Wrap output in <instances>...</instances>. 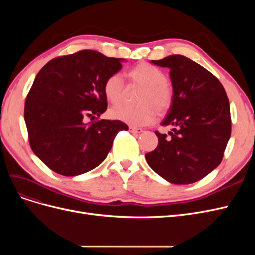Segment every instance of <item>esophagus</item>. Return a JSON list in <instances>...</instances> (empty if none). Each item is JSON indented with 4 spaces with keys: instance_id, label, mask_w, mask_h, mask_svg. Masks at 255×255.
Returning a JSON list of instances; mask_svg holds the SVG:
<instances>
[{
    "instance_id": "obj_1",
    "label": "esophagus",
    "mask_w": 255,
    "mask_h": 255,
    "mask_svg": "<svg viewBox=\"0 0 255 255\" xmlns=\"http://www.w3.org/2000/svg\"><path fill=\"white\" fill-rule=\"evenodd\" d=\"M128 130H129L130 133H133V134H140V133L143 132L142 128H135V127H129V128H128Z\"/></svg>"
}]
</instances>
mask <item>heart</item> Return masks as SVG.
I'll use <instances>...</instances> for the list:
<instances>
[{"mask_svg": "<svg viewBox=\"0 0 255 255\" xmlns=\"http://www.w3.org/2000/svg\"><path fill=\"white\" fill-rule=\"evenodd\" d=\"M133 84L139 85L143 90L139 97L141 106L129 107L121 105L110 111V116L132 127H144L151 125L156 118V112L165 114L172 104V89L166 81V74L159 68L150 64H139L128 72ZM103 91L112 104L120 103L126 92V84L122 75L114 73L104 82Z\"/></svg>", "mask_w": 255, "mask_h": 255, "instance_id": "1", "label": "heart"}]
</instances>
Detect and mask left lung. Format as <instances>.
<instances>
[{
  "instance_id": "8db88e82",
  "label": "left lung",
  "mask_w": 255,
  "mask_h": 255,
  "mask_svg": "<svg viewBox=\"0 0 255 255\" xmlns=\"http://www.w3.org/2000/svg\"><path fill=\"white\" fill-rule=\"evenodd\" d=\"M151 63L170 69L172 104L161 126L156 149L145 154L148 165L172 184H191L221 163L231 137L230 103L217 78L196 61L170 55Z\"/></svg>"
}]
</instances>
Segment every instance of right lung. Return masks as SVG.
<instances>
[{"instance_id": "obj_1", "label": "right lung", "mask_w": 255, "mask_h": 255, "mask_svg": "<svg viewBox=\"0 0 255 255\" xmlns=\"http://www.w3.org/2000/svg\"><path fill=\"white\" fill-rule=\"evenodd\" d=\"M122 61L84 50L52 59L36 75L24 120L30 148L54 172L75 176L92 170L106 158L117 133L128 129L119 120L85 122L106 111L103 85Z\"/></svg>"}]
</instances>
